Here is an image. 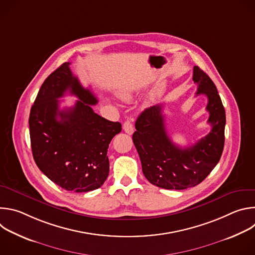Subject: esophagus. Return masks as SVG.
<instances>
[{
  "mask_svg": "<svg viewBox=\"0 0 255 255\" xmlns=\"http://www.w3.org/2000/svg\"><path fill=\"white\" fill-rule=\"evenodd\" d=\"M123 129H124V131H125L126 133H128V134H132V133L134 132V127H133V124L131 123L130 120H127V121L124 122V124H123Z\"/></svg>",
  "mask_w": 255,
  "mask_h": 255,
  "instance_id": "esophagus-1",
  "label": "esophagus"
}]
</instances>
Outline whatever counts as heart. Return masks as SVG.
Instances as JSON below:
<instances>
[{
    "label": "heart",
    "mask_w": 255,
    "mask_h": 255,
    "mask_svg": "<svg viewBox=\"0 0 255 255\" xmlns=\"http://www.w3.org/2000/svg\"><path fill=\"white\" fill-rule=\"evenodd\" d=\"M119 97L124 101H128L131 99V93H129L127 91H122L119 93Z\"/></svg>",
    "instance_id": "heart-1"
}]
</instances>
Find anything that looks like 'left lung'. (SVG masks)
Listing matches in <instances>:
<instances>
[{
  "label": "left lung",
  "mask_w": 255,
  "mask_h": 255,
  "mask_svg": "<svg viewBox=\"0 0 255 255\" xmlns=\"http://www.w3.org/2000/svg\"><path fill=\"white\" fill-rule=\"evenodd\" d=\"M193 81L197 96L206 95V110L212 129L190 147L181 148L168 137L162 115V104L152 106L138 116L132 139L138 151L142 171L149 183L166 190L193 188L208 176L219 162L225 141L226 115L221 98L209 76L194 67Z\"/></svg>",
  "instance_id": "1"
}]
</instances>
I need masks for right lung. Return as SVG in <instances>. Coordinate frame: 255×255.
<instances>
[{
  "mask_svg": "<svg viewBox=\"0 0 255 255\" xmlns=\"http://www.w3.org/2000/svg\"><path fill=\"white\" fill-rule=\"evenodd\" d=\"M62 63L42 84L31 108L29 130L33 158L39 169L63 190L86 193L99 189L109 175V144L122 130L92 109L98 99ZM79 101L59 110L65 92Z\"/></svg>",
  "mask_w": 255,
  "mask_h": 255,
  "instance_id": "add662e5",
  "label": "right lung"
}]
</instances>
